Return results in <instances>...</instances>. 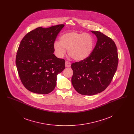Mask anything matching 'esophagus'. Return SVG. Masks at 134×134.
Masks as SVG:
<instances>
[{
	"label": "esophagus",
	"mask_w": 134,
	"mask_h": 134,
	"mask_svg": "<svg viewBox=\"0 0 134 134\" xmlns=\"http://www.w3.org/2000/svg\"><path fill=\"white\" fill-rule=\"evenodd\" d=\"M70 66H71V64H70V62L66 61L65 62V67H69Z\"/></svg>",
	"instance_id": "esophagus-1"
}]
</instances>
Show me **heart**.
Here are the masks:
<instances>
[{"label":"heart","mask_w":134,"mask_h":134,"mask_svg":"<svg viewBox=\"0 0 134 134\" xmlns=\"http://www.w3.org/2000/svg\"><path fill=\"white\" fill-rule=\"evenodd\" d=\"M60 42H55L54 49L58 57L62 58L68 51L70 57L81 61L89 57L94 46V40L88 33L70 32L60 37Z\"/></svg>","instance_id":"heart-1"}]
</instances>
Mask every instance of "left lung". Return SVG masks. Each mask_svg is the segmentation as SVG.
<instances>
[{"instance_id":"left-lung-1","label":"left lung","mask_w":134,"mask_h":134,"mask_svg":"<svg viewBox=\"0 0 134 134\" xmlns=\"http://www.w3.org/2000/svg\"><path fill=\"white\" fill-rule=\"evenodd\" d=\"M97 41L89 57L73 63L71 82L82 95L92 96L106 89L117 69L119 58L114 41L102 32L91 31Z\"/></svg>"}]
</instances>
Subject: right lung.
I'll use <instances>...</instances> for the list:
<instances>
[{
    "mask_svg": "<svg viewBox=\"0 0 134 134\" xmlns=\"http://www.w3.org/2000/svg\"><path fill=\"white\" fill-rule=\"evenodd\" d=\"M64 26L38 27L28 32L20 42L15 63L21 82L32 92H51L56 87L58 74L65 69V60L53 54L54 42Z\"/></svg>",
    "mask_w": 134,
    "mask_h": 134,
    "instance_id": "right-lung-1",
    "label": "right lung"
}]
</instances>
